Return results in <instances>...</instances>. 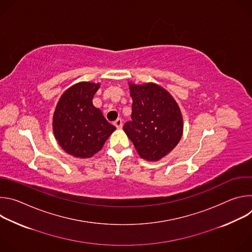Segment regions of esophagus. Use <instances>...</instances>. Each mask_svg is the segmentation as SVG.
Wrapping results in <instances>:
<instances>
[{
    "instance_id": "esophagus-1",
    "label": "esophagus",
    "mask_w": 252,
    "mask_h": 252,
    "mask_svg": "<svg viewBox=\"0 0 252 252\" xmlns=\"http://www.w3.org/2000/svg\"><path fill=\"white\" fill-rule=\"evenodd\" d=\"M114 125L117 126V128H122V127H123V121H122V119H118V120L114 123Z\"/></svg>"
}]
</instances>
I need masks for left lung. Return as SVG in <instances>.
<instances>
[{
    "label": "left lung",
    "mask_w": 252,
    "mask_h": 252,
    "mask_svg": "<svg viewBox=\"0 0 252 252\" xmlns=\"http://www.w3.org/2000/svg\"><path fill=\"white\" fill-rule=\"evenodd\" d=\"M132 98L131 121L124 130L138 156L158 161L167 156L181 140L184 120L173 96L155 83H128Z\"/></svg>",
    "instance_id": "8db88e82"
}]
</instances>
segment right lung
<instances>
[{"mask_svg": "<svg viewBox=\"0 0 252 252\" xmlns=\"http://www.w3.org/2000/svg\"><path fill=\"white\" fill-rule=\"evenodd\" d=\"M99 83L80 82L60 97L53 117V131L60 147L78 158L98 153L116 126L93 104Z\"/></svg>", "mask_w": 252, "mask_h": 252, "instance_id": "add662e5", "label": "right lung"}]
</instances>
